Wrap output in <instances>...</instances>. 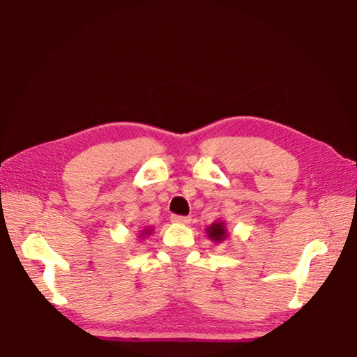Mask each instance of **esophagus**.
Returning a JSON list of instances; mask_svg holds the SVG:
<instances>
[{
	"instance_id": "obj_1",
	"label": "esophagus",
	"mask_w": 357,
	"mask_h": 357,
	"mask_svg": "<svg viewBox=\"0 0 357 357\" xmlns=\"http://www.w3.org/2000/svg\"><path fill=\"white\" fill-rule=\"evenodd\" d=\"M170 221L173 222V224H181V225H187V224H190V221L192 219L188 218V216H178V215H173L172 218H170Z\"/></svg>"
}]
</instances>
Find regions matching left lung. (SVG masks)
<instances>
[{
    "label": "left lung",
    "mask_w": 357,
    "mask_h": 357,
    "mask_svg": "<svg viewBox=\"0 0 357 357\" xmlns=\"http://www.w3.org/2000/svg\"><path fill=\"white\" fill-rule=\"evenodd\" d=\"M206 233L210 241H213L215 244H221L222 241L229 238V231H227V224L224 219H218L211 225L206 229Z\"/></svg>",
    "instance_id": "1"
}]
</instances>
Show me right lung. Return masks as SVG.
I'll return each instance as SVG.
<instances>
[{"label":"right lung","instance_id":"obj_1","mask_svg":"<svg viewBox=\"0 0 357 357\" xmlns=\"http://www.w3.org/2000/svg\"><path fill=\"white\" fill-rule=\"evenodd\" d=\"M151 231H153V227H144L142 230H139V239L142 241V239H146V238H149L150 234H151Z\"/></svg>","mask_w":357,"mask_h":357}]
</instances>
